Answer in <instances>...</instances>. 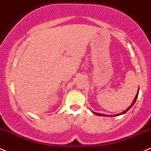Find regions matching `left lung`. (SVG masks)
<instances>
[{
	"label": "left lung",
	"instance_id": "obj_1",
	"mask_svg": "<svg viewBox=\"0 0 151 151\" xmlns=\"http://www.w3.org/2000/svg\"><path fill=\"white\" fill-rule=\"evenodd\" d=\"M137 96H138V93H137V94L136 95V96H135V98H134V101H133V103L132 104V105L131 106H129V108H128L127 109H126V110L124 111H123V112H122V113H120V114H115V115H106V114H99V113H96V112H93V113H94L95 114H96L97 116H119V115H122V114H125L126 113V112H127L130 109H131L132 108V106H133V105L134 104V103H135V101H136V100H137Z\"/></svg>",
	"mask_w": 151,
	"mask_h": 151
}]
</instances>
